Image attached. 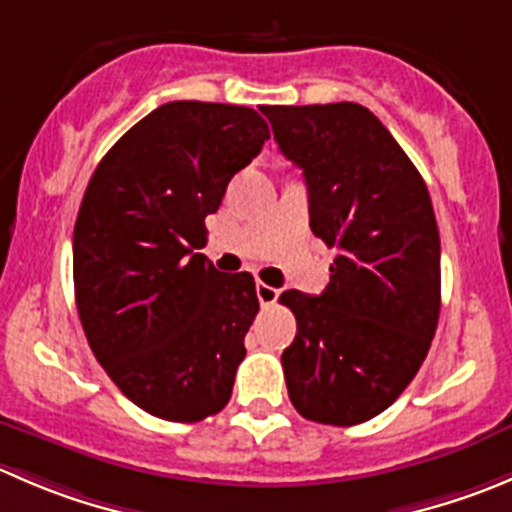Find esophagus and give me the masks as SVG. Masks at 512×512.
<instances>
[{
  "mask_svg": "<svg viewBox=\"0 0 512 512\" xmlns=\"http://www.w3.org/2000/svg\"><path fill=\"white\" fill-rule=\"evenodd\" d=\"M255 292H257V300H260V305H262V307L275 305L277 297H280V290H275V287L265 285V282H257V285H255Z\"/></svg>",
  "mask_w": 512,
  "mask_h": 512,
  "instance_id": "34e87169",
  "label": "esophagus"
}]
</instances>
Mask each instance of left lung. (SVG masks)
Masks as SVG:
<instances>
[{"instance_id": "1", "label": "left lung", "mask_w": 512, "mask_h": 512, "mask_svg": "<svg viewBox=\"0 0 512 512\" xmlns=\"http://www.w3.org/2000/svg\"><path fill=\"white\" fill-rule=\"evenodd\" d=\"M265 117L305 175L312 232L337 250L322 295H280L297 320L282 352L287 393L312 423H365L418 375L438 327L433 202L403 147L362 104H275Z\"/></svg>"}]
</instances>
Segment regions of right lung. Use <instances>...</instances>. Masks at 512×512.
I'll return each instance as SVG.
<instances>
[{"label": "right lung", "instance_id": "1", "mask_svg": "<svg viewBox=\"0 0 512 512\" xmlns=\"http://www.w3.org/2000/svg\"><path fill=\"white\" fill-rule=\"evenodd\" d=\"M250 107L167 102L124 132L89 180L74 225V297L99 365L142 410L172 423L220 413L255 320L250 272L200 255L205 217L260 155Z\"/></svg>", "mask_w": 512, "mask_h": 512}]
</instances>
